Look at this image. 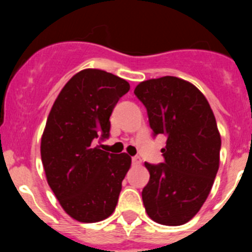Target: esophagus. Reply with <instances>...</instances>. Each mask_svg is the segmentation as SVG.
Returning <instances> with one entry per match:
<instances>
[{
	"instance_id": "obj_1",
	"label": "esophagus",
	"mask_w": 252,
	"mask_h": 252,
	"mask_svg": "<svg viewBox=\"0 0 252 252\" xmlns=\"http://www.w3.org/2000/svg\"><path fill=\"white\" fill-rule=\"evenodd\" d=\"M132 164L133 165H140V164H141V158H140L139 155H136V157H132Z\"/></svg>"
}]
</instances>
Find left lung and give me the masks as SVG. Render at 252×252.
<instances>
[{"instance_id":"obj_1","label":"left lung","mask_w":252,"mask_h":252,"mask_svg":"<svg viewBox=\"0 0 252 252\" xmlns=\"http://www.w3.org/2000/svg\"><path fill=\"white\" fill-rule=\"evenodd\" d=\"M133 93L148 111L154 136H166L164 162H145L146 213L160 224L180 226L203 206L218 171L221 136L215 115L201 91L177 77L141 82Z\"/></svg>"}]
</instances>
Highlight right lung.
<instances>
[{"label": "right lung", "instance_id": "add662e5", "mask_svg": "<svg viewBox=\"0 0 252 252\" xmlns=\"http://www.w3.org/2000/svg\"><path fill=\"white\" fill-rule=\"evenodd\" d=\"M130 84L99 69L69 79L51 107L41 137V161L60 206L79 222L110 217L131 165L126 153L94 148L110 136V116Z\"/></svg>", "mask_w": 252, "mask_h": 252}]
</instances>
